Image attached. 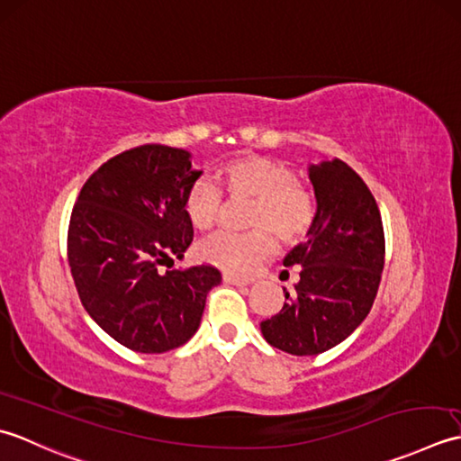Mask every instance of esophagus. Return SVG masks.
I'll return each instance as SVG.
<instances>
[{
  "label": "esophagus",
  "instance_id": "1",
  "mask_svg": "<svg viewBox=\"0 0 461 461\" xmlns=\"http://www.w3.org/2000/svg\"><path fill=\"white\" fill-rule=\"evenodd\" d=\"M222 280H224V285H234V286H249L250 285L249 280L239 278V276H234V275H224Z\"/></svg>",
  "mask_w": 461,
  "mask_h": 461
}]
</instances>
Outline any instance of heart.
<instances>
[{
    "label": "heart",
    "mask_w": 461,
    "mask_h": 461,
    "mask_svg": "<svg viewBox=\"0 0 461 461\" xmlns=\"http://www.w3.org/2000/svg\"><path fill=\"white\" fill-rule=\"evenodd\" d=\"M217 176L232 196H255L252 232L221 230L196 247V257L206 265L247 275L275 250L280 240L303 239L316 217V201L293 167L278 158L244 153L224 163ZM222 193L211 178H196L185 194V212L199 230H209L221 219Z\"/></svg>",
    "instance_id": "b5f03b06"
}]
</instances>
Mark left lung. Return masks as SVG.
Here are the masks:
<instances>
[{
	"instance_id": "left-lung-1",
	"label": "left lung",
	"mask_w": 461,
	"mask_h": 461,
	"mask_svg": "<svg viewBox=\"0 0 461 461\" xmlns=\"http://www.w3.org/2000/svg\"><path fill=\"white\" fill-rule=\"evenodd\" d=\"M316 217L306 240L285 257L300 267L294 294L260 322L265 340L294 356H314L344 342L368 316L384 268L378 204L340 158L308 167Z\"/></svg>"
}]
</instances>
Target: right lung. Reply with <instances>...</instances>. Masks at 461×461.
<instances>
[{
  "label": "right lung",
  "instance_id": "right-lung-1",
  "mask_svg": "<svg viewBox=\"0 0 461 461\" xmlns=\"http://www.w3.org/2000/svg\"><path fill=\"white\" fill-rule=\"evenodd\" d=\"M203 175L191 153L140 145L103 163L73 206L68 257L83 308L113 340L163 354L199 330L214 267L158 272L193 242L185 194Z\"/></svg>",
  "mask_w": 461,
  "mask_h": 461
}]
</instances>
